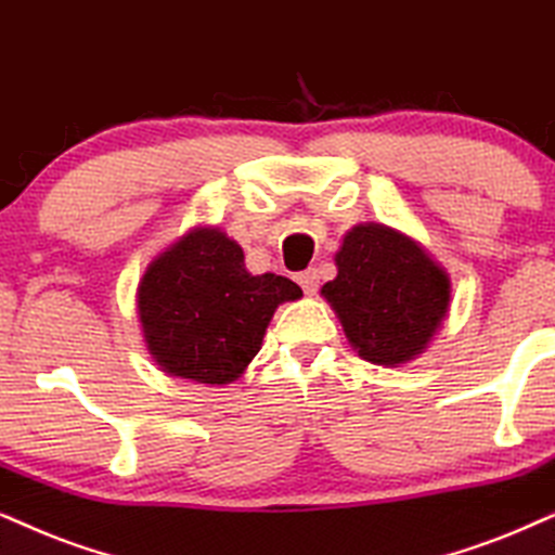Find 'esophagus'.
Wrapping results in <instances>:
<instances>
[{
	"mask_svg": "<svg viewBox=\"0 0 555 555\" xmlns=\"http://www.w3.org/2000/svg\"><path fill=\"white\" fill-rule=\"evenodd\" d=\"M297 282L301 289H305V294H314L320 289V271L318 269H307L297 273Z\"/></svg>",
	"mask_w": 555,
	"mask_h": 555,
	"instance_id": "obj_1",
	"label": "esophagus"
}]
</instances>
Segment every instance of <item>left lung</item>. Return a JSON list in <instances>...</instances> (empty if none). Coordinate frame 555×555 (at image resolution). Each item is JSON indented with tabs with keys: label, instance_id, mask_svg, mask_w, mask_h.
I'll return each instance as SVG.
<instances>
[{
	"label": "left lung",
	"instance_id": "obj_1",
	"mask_svg": "<svg viewBox=\"0 0 555 555\" xmlns=\"http://www.w3.org/2000/svg\"><path fill=\"white\" fill-rule=\"evenodd\" d=\"M322 286L361 359L399 366L415 359L446 318L451 284L415 241L387 225H356Z\"/></svg>",
	"mask_w": 555,
	"mask_h": 555
}]
</instances>
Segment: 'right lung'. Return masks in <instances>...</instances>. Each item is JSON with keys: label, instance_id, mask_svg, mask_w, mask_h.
Returning a JSON list of instances; mask_svg holds the SVG:
<instances>
[{"label": "right lung", "instance_id": "right-lung-1", "mask_svg": "<svg viewBox=\"0 0 555 555\" xmlns=\"http://www.w3.org/2000/svg\"><path fill=\"white\" fill-rule=\"evenodd\" d=\"M299 297L292 279L245 271L241 245L225 233L196 228L149 266L138 310L166 374L230 384L261 350L276 307Z\"/></svg>", "mask_w": 555, "mask_h": 555}]
</instances>
